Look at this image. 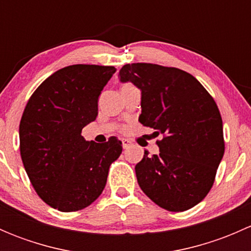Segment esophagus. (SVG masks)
Returning a JSON list of instances; mask_svg holds the SVG:
<instances>
[{"label":"esophagus","instance_id":"1","mask_svg":"<svg viewBox=\"0 0 251 251\" xmlns=\"http://www.w3.org/2000/svg\"><path fill=\"white\" fill-rule=\"evenodd\" d=\"M121 142H123V147H124V149H127L128 147L131 146V141L126 140V138H124V140H121Z\"/></svg>","mask_w":251,"mask_h":251}]
</instances>
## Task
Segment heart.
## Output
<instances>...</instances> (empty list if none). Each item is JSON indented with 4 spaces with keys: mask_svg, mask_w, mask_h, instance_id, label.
I'll list each match as a JSON object with an SVG mask.
<instances>
[{
    "mask_svg": "<svg viewBox=\"0 0 251 251\" xmlns=\"http://www.w3.org/2000/svg\"><path fill=\"white\" fill-rule=\"evenodd\" d=\"M128 85H130V83H126V85H124L123 87H125V86H128Z\"/></svg>",
    "mask_w": 251,
    "mask_h": 251,
    "instance_id": "obj_1",
    "label": "heart"
}]
</instances>
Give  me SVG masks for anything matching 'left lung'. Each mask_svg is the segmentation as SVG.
<instances>
[{
  "label": "left lung",
  "instance_id": "1",
  "mask_svg": "<svg viewBox=\"0 0 251 251\" xmlns=\"http://www.w3.org/2000/svg\"><path fill=\"white\" fill-rule=\"evenodd\" d=\"M121 82L142 92L140 123L153 128L160 153L136 165L141 189L169 211H186L206 197L225 153L222 118L216 102L193 75L177 68L132 63Z\"/></svg>",
  "mask_w": 251,
  "mask_h": 251
}]
</instances>
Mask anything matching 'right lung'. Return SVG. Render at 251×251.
I'll return each mask as SVG.
<instances>
[{
    "instance_id": "1",
    "label": "right lung",
    "mask_w": 251,
    "mask_h": 251,
    "mask_svg": "<svg viewBox=\"0 0 251 251\" xmlns=\"http://www.w3.org/2000/svg\"><path fill=\"white\" fill-rule=\"evenodd\" d=\"M114 67L75 64L47 77L29 98L19 125L20 156L37 196L63 212L77 211L102 194L121 141L100 144L81 131L96 120L98 97Z\"/></svg>"
}]
</instances>
